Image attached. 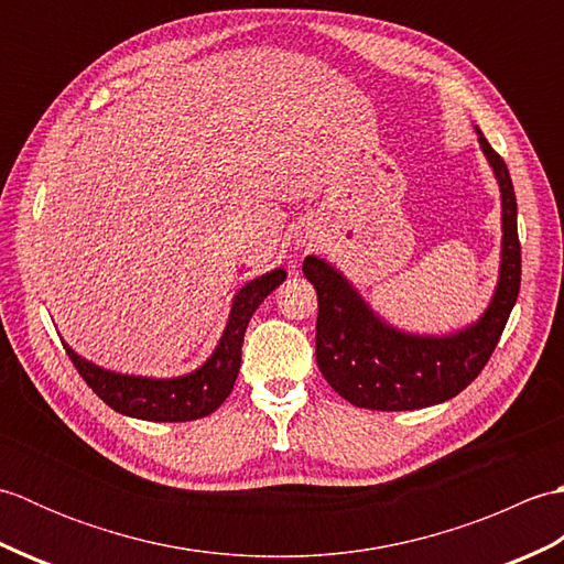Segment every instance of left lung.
Instances as JSON below:
<instances>
[{
    "label": "left lung",
    "instance_id": "left-lung-1",
    "mask_svg": "<svg viewBox=\"0 0 564 564\" xmlns=\"http://www.w3.org/2000/svg\"><path fill=\"white\" fill-rule=\"evenodd\" d=\"M480 133V130H477ZM501 191V269L487 313L451 337H416L386 325L325 259L307 257L303 273L317 291L315 356L344 400L380 412L422 410L455 398L480 376L497 349L521 289L517 194L505 160L480 133Z\"/></svg>",
    "mask_w": 564,
    "mask_h": 564
}]
</instances>
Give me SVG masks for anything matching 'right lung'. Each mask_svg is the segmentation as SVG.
<instances>
[{
    "mask_svg": "<svg viewBox=\"0 0 564 564\" xmlns=\"http://www.w3.org/2000/svg\"><path fill=\"white\" fill-rule=\"evenodd\" d=\"M283 281V269H273L259 275V279L249 281L235 295L232 313L230 319H227L218 349L213 351V356L198 370L182 378L154 380L111 373V370H104L84 361L67 344L63 346L69 361L75 364L77 373L87 380V386L111 410L126 416L148 419V422H194V419L208 416L210 412L218 410L227 394L232 392L239 373V361H242V341L249 319L263 303V297L279 289Z\"/></svg>",
    "mask_w": 564,
    "mask_h": 564,
    "instance_id": "obj_1",
    "label": "right lung"
}]
</instances>
